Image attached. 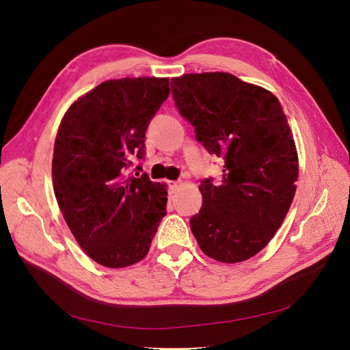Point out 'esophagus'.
I'll list each match as a JSON object with an SVG mask.
<instances>
[{"label":"esophagus","instance_id":"obj_1","mask_svg":"<svg viewBox=\"0 0 350 350\" xmlns=\"http://www.w3.org/2000/svg\"><path fill=\"white\" fill-rule=\"evenodd\" d=\"M167 185H169L172 193H174L178 189V186H180V181H167Z\"/></svg>","mask_w":350,"mask_h":350}]
</instances>
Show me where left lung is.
<instances>
[{"label": "left lung", "mask_w": 350, "mask_h": 350, "mask_svg": "<svg viewBox=\"0 0 350 350\" xmlns=\"http://www.w3.org/2000/svg\"><path fill=\"white\" fill-rule=\"evenodd\" d=\"M172 95L197 142L224 160L221 181H201L191 231L213 260L245 261L272 240L297 190L298 157L282 106L226 72L173 78Z\"/></svg>", "instance_id": "obj_1"}]
</instances>
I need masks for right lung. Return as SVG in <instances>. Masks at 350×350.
Segmentation results:
<instances>
[{"instance_id": "add662e5", "label": "right lung", "mask_w": 350, "mask_h": 350, "mask_svg": "<svg viewBox=\"0 0 350 350\" xmlns=\"http://www.w3.org/2000/svg\"><path fill=\"white\" fill-rule=\"evenodd\" d=\"M167 78L106 81L73 103L55 140L53 191L81 248L107 268L149 252L167 190L133 159H144V132L169 98ZM138 173L135 176L133 172Z\"/></svg>"}]
</instances>
